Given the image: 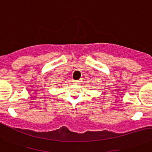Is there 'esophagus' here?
<instances>
[{
  "mask_svg": "<svg viewBox=\"0 0 152 152\" xmlns=\"http://www.w3.org/2000/svg\"><path fill=\"white\" fill-rule=\"evenodd\" d=\"M80 82H81L80 80H73V82L74 84H79V83H80Z\"/></svg>",
  "mask_w": 152,
  "mask_h": 152,
  "instance_id": "34e87169",
  "label": "esophagus"
}]
</instances>
